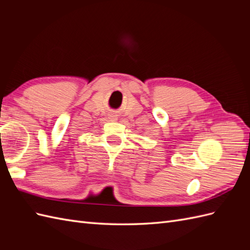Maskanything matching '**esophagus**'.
Here are the masks:
<instances>
[{"label": "esophagus", "mask_w": 250, "mask_h": 250, "mask_svg": "<svg viewBox=\"0 0 250 250\" xmlns=\"http://www.w3.org/2000/svg\"><path fill=\"white\" fill-rule=\"evenodd\" d=\"M109 119H110V121H116V120H117V117L113 116V115H110V116H109Z\"/></svg>", "instance_id": "1"}]
</instances>
